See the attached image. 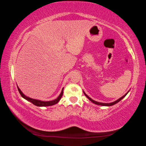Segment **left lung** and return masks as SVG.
Returning a JSON list of instances; mask_svg holds the SVG:
<instances>
[{"label":"left lung","mask_w":146,"mask_h":146,"mask_svg":"<svg viewBox=\"0 0 146 146\" xmlns=\"http://www.w3.org/2000/svg\"><path fill=\"white\" fill-rule=\"evenodd\" d=\"M128 93V92H127ZM127 93H126V94H125V95H123V97H122L121 98H120L119 99H118L117 100H116V101H115V102H111V103H109V104H107V103H101V102H97V101H95V100H92L91 99V98H90L88 97V96L86 95V94L84 92V95H86V97H87L89 100H90V101H91V102H92L93 103H94V104H97V105H100V106H113V105H114V104H117V102H119V101H120L122 99V98L125 97V95H127Z\"/></svg>","instance_id":"1"}]
</instances>
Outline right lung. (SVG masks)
<instances>
[{
    "label": "right lung",
    "instance_id": "obj_1",
    "mask_svg": "<svg viewBox=\"0 0 146 146\" xmlns=\"http://www.w3.org/2000/svg\"><path fill=\"white\" fill-rule=\"evenodd\" d=\"M18 88V90H19V93H20V94H21V95L22 96V97H23L24 98H25L26 100L29 101V102H31L32 104H33L34 105L37 106H53L54 104H55L58 103V101L60 100L62 96V95H63V89H62V91H61L60 95L58 96V97L56 98V99L52 100V101H48V102H44V101H40V100L33 99V98L27 97L26 96L24 95V94L22 93V91H21V90H20L19 88Z\"/></svg>",
    "mask_w": 146,
    "mask_h": 146
}]
</instances>
